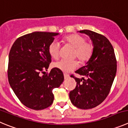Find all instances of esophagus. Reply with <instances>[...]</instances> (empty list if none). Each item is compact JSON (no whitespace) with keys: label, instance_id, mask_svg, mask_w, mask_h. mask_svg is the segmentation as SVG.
<instances>
[{"label":"esophagus","instance_id":"obj_1","mask_svg":"<svg viewBox=\"0 0 128 128\" xmlns=\"http://www.w3.org/2000/svg\"><path fill=\"white\" fill-rule=\"evenodd\" d=\"M63 75H64V78H65V79H67V78H69V75L68 74L65 73Z\"/></svg>","mask_w":128,"mask_h":128}]
</instances>
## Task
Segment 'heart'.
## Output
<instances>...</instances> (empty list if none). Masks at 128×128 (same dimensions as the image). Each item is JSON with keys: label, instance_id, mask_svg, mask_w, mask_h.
Returning a JSON list of instances; mask_svg holds the SVG:
<instances>
[{"label": "heart", "instance_id": "b5f03b06", "mask_svg": "<svg viewBox=\"0 0 128 128\" xmlns=\"http://www.w3.org/2000/svg\"><path fill=\"white\" fill-rule=\"evenodd\" d=\"M64 41L66 45L74 48L73 51V58H78L80 63H86L90 61L92 56L94 47L92 43L86 41V38L80 34H72L65 37ZM60 51V44L59 42L54 40L48 46V52L51 58L57 59L59 57ZM78 66L77 60L68 62L60 60L53 64L56 68L64 72H72L76 70Z\"/></svg>", "mask_w": 128, "mask_h": 128}]
</instances>
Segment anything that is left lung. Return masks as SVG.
<instances>
[{
    "mask_svg": "<svg viewBox=\"0 0 128 128\" xmlns=\"http://www.w3.org/2000/svg\"><path fill=\"white\" fill-rule=\"evenodd\" d=\"M80 32L88 35L92 40L93 54L87 65L76 71L82 78L71 75L77 85L69 97L76 107L90 109L102 104L109 93L117 72V60L112 45L106 37L89 30Z\"/></svg>",
    "mask_w": 128,
    "mask_h": 128,
    "instance_id": "8db88e82",
    "label": "left lung"
}]
</instances>
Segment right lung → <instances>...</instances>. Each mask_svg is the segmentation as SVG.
<instances>
[{
  "mask_svg": "<svg viewBox=\"0 0 128 128\" xmlns=\"http://www.w3.org/2000/svg\"><path fill=\"white\" fill-rule=\"evenodd\" d=\"M58 33L35 32L19 37L10 48L8 76L9 84L19 100L31 109L39 110L52 104V90L64 80L63 72L53 68L48 46ZM43 73L42 76L41 74Z\"/></svg>",
  "mask_w": 128,
  "mask_h": 128,
  "instance_id": "right-lung-1",
  "label": "right lung"
}]
</instances>
